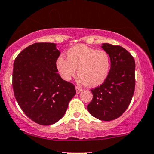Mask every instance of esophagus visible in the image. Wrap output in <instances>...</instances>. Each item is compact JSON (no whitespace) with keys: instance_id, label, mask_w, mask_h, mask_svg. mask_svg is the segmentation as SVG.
<instances>
[{"instance_id":"34e87169","label":"esophagus","mask_w":154,"mask_h":154,"mask_svg":"<svg viewBox=\"0 0 154 154\" xmlns=\"http://www.w3.org/2000/svg\"><path fill=\"white\" fill-rule=\"evenodd\" d=\"M75 89H76L77 94H79V93H81L82 91V89H81V88L79 87V86H75Z\"/></svg>"}]
</instances>
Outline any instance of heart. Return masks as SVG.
<instances>
[{"label":"heart","mask_w":154,"mask_h":154,"mask_svg":"<svg viewBox=\"0 0 154 154\" xmlns=\"http://www.w3.org/2000/svg\"><path fill=\"white\" fill-rule=\"evenodd\" d=\"M67 59L60 57L56 63L60 75L65 81L75 76L78 69V80L81 84L97 86L103 84L109 74L110 58L105 51L78 44L68 50Z\"/></svg>","instance_id":"obj_1"}]
</instances>
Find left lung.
<instances>
[{
	"label": "left lung",
	"mask_w": 154,
	"mask_h": 154,
	"mask_svg": "<svg viewBox=\"0 0 154 154\" xmlns=\"http://www.w3.org/2000/svg\"><path fill=\"white\" fill-rule=\"evenodd\" d=\"M101 47L109 54L110 70L102 85L91 89L92 100L87 105L91 116L103 121L119 118L128 108L135 86V63L127 50L108 43Z\"/></svg>",
	"instance_id": "8db88e82"
}]
</instances>
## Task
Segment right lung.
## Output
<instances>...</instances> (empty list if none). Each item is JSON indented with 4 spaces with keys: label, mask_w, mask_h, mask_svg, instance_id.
<instances>
[{
    "label": "right lung",
    "mask_w": 154,
    "mask_h": 154,
    "mask_svg": "<svg viewBox=\"0 0 154 154\" xmlns=\"http://www.w3.org/2000/svg\"><path fill=\"white\" fill-rule=\"evenodd\" d=\"M54 43H35L19 54L14 63V93L22 111L41 125L60 120L75 96V86L57 73L60 55Z\"/></svg>",
    "instance_id": "1"
}]
</instances>
